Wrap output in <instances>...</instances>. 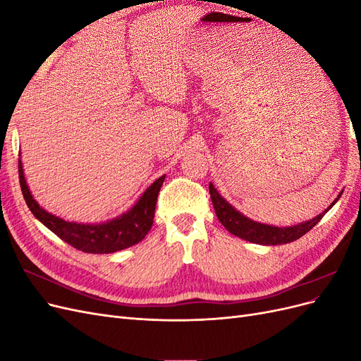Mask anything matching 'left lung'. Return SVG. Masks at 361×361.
I'll list each match as a JSON object with an SVG mask.
<instances>
[{"label":"left lung","instance_id":"8db88e82","mask_svg":"<svg viewBox=\"0 0 361 361\" xmlns=\"http://www.w3.org/2000/svg\"><path fill=\"white\" fill-rule=\"evenodd\" d=\"M209 192H211V200H212L218 220H220V223L227 228V231L238 238L245 239L248 243L260 244V245H280V244L297 241V239H300L302 235L307 233L310 228H313L321 221V218L331 209V206H334L336 202L341 199L342 195V191H341V194L337 195L336 200L326 207L322 214L316 215L309 221L298 223L289 227L288 226L277 227V226L255 221L251 220V218L245 216L244 214L236 211L235 207L215 190L212 183H209Z\"/></svg>","mask_w":361,"mask_h":361}]
</instances>
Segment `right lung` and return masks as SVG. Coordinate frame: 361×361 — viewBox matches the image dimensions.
<instances>
[{"label":"right lung","instance_id":"right-lung-1","mask_svg":"<svg viewBox=\"0 0 361 361\" xmlns=\"http://www.w3.org/2000/svg\"><path fill=\"white\" fill-rule=\"evenodd\" d=\"M164 179H166V176L158 178L140 195V199L133 204V207H129L122 215L104 223L84 224L66 221L43 209L32 197L24 176L23 161L19 159L20 190H23L24 199L32 215L43 226H47L51 232L61 238L64 243H68L76 250L84 251V253L93 255L114 253V251L133 247L138 244L141 239H145L152 228V224H154L158 192Z\"/></svg>","mask_w":361,"mask_h":361}]
</instances>
